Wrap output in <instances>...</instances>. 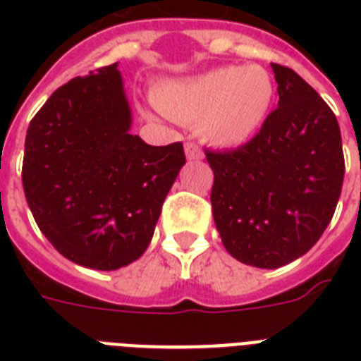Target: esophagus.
<instances>
[{
  "instance_id": "obj_1",
  "label": "esophagus",
  "mask_w": 361,
  "mask_h": 361,
  "mask_svg": "<svg viewBox=\"0 0 361 361\" xmlns=\"http://www.w3.org/2000/svg\"><path fill=\"white\" fill-rule=\"evenodd\" d=\"M185 155L189 161H200L204 157L202 149L195 144V142H187L185 144Z\"/></svg>"
}]
</instances>
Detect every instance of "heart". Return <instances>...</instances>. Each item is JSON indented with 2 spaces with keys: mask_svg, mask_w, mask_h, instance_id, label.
<instances>
[{
  "mask_svg": "<svg viewBox=\"0 0 361 361\" xmlns=\"http://www.w3.org/2000/svg\"><path fill=\"white\" fill-rule=\"evenodd\" d=\"M274 95V80L264 67L231 65L164 82L155 90V103L172 120L197 123L200 136L209 144L234 147L260 130Z\"/></svg>",
  "mask_w": 361,
  "mask_h": 361,
  "instance_id": "obj_1",
  "label": "heart"
}]
</instances>
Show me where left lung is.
Instances as JSON below:
<instances>
[{
	"mask_svg": "<svg viewBox=\"0 0 361 361\" xmlns=\"http://www.w3.org/2000/svg\"><path fill=\"white\" fill-rule=\"evenodd\" d=\"M279 103L243 146L208 152L212 209L223 245L255 268L296 260L330 225L345 178L341 130L324 99L271 63Z\"/></svg>",
	"mask_w": 361,
	"mask_h": 361,
	"instance_id": "1",
	"label": "left lung"
}]
</instances>
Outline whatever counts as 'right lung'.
Listing matches in <instances>:
<instances>
[{
	"label": "right lung",
	"mask_w": 361,
	"mask_h": 361,
	"mask_svg": "<svg viewBox=\"0 0 361 361\" xmlns=\"http://www.w3.org/2000/svg\"><path fill=\"white\" fill-rule=\"evenodd\" d=\"M118 63L58 87L27 127L22 183L47 240L71 262L123 268L149 245L183 144L130 135Z\"/></svg>",
	"instance_id": "right-lung-1"
}]
</instances>
